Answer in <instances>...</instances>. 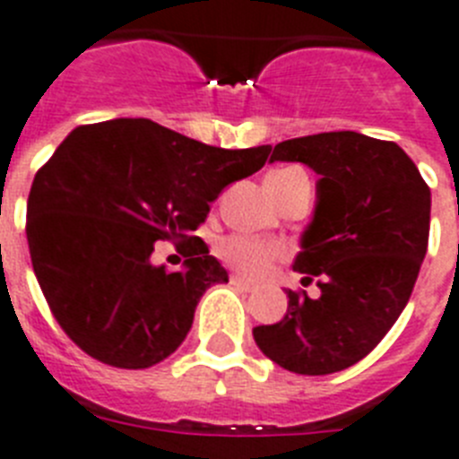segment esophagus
Wrapping results in <instances>:
<instances>
[{"label": "esophagus", "mask_w": 459, "mask_h": 459, "mask_svg": "<svg viewBox=\"0 0 459 459\" xmlns=\"http://www.w3.org/2000/svg\"><path fill=\"white\" fill-rule=\"evenodd\" d=\"M232 283L238 285L241 290H246V292L255 290V283H253V281H248V278H244V276H232Z\"/></svg>", "instance_id": "34e87169"}]
</instances>
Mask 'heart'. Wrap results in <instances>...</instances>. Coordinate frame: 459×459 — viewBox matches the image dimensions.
I'll return each instance as SVG.
<instances>
[{
    "label": "heart",
    "instance_id": "1",
    "mask_svg": "<svg viewBox=\"0 0 459 459\" xmlns=\"http://www.w3.org/2000/svg\"><path fill=\"white\" fill-rule=\"evenodd\" d=\"M218 253H221V257L230 264V267H234L237 272L246 273V276L250 278H260L264 276V273H269L273 264L285 255L283 246L262 244V241H255V238L248 237L225 238V241L218 246Z\"/></svg>",
    "mask_w": 459,
    "mask_h": 459
}]
</instances>
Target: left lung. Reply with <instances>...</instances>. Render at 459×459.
<instances>
[{"label": "left lung", "mask_w": 459, "mask_h": 459, "mask_svg": "<svg viewBox=\"0 0 459 459\" xmlns=\"http://www.w3.org/2000/svg\"><path fill=\"white\" fill-rule=\"evenodd\" d=\"M269 162H301L320 176L295 272L320 295H288V313L253 330L272 362L304 376L334 374L367 358L404 311L429 238L432 195L393 141L325 132L278 143Z\"/></svg>", "instance_id": "left-lung-1"}]
</instances>
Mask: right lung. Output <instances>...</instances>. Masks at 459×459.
Segmentation results:
<instances>
[{
    "label": "right lung",
    "mask_w": 459,
    "mask_h": 459,
    "mask_svg": "<svg viewBox=\"0 0 459 459\" xmlns=\"http://www.w3.org/2000/svg\"><path fill=\"white\" fill-rule=\"evenodd\" d=\"M269 151L206 146L146 117L72 129L27 199L34 273L69 339L120 369L169 358L204 292L230 281L192 232L230 183L264 167ZM164 238L184 248L181 273L150 262Z\"/></svg>",
    "instance_id": "add662e5"
}]
</instances>
